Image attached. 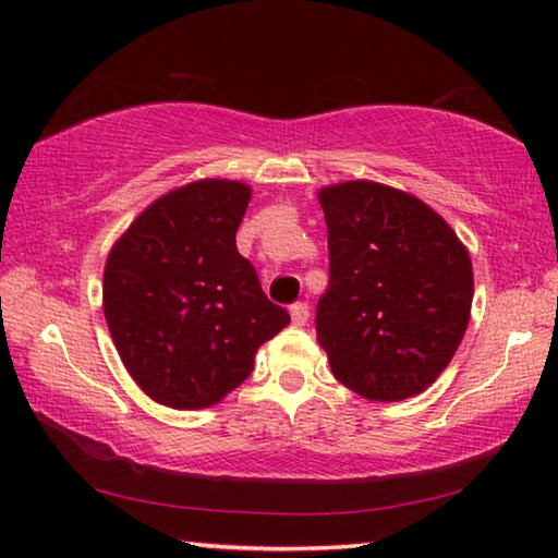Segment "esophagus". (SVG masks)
Returning a JSON list of instances; mask_svg holds the SVG:
<instances>
[{"label":"esophagus","mask_w":558,"mask_h":558,"mask_svg":"<svg viewBox=\"0 0 558 558\" xmlns=\"http://www.w3.org/2000/svg\"><path fill=\"white\" fill-rule=\"evenodd\" d=\"M290 317H292V325L302 327L310 319V307L307 302H295V305L290 307Z\"/></svg>","instance_id":"obj_1"}]
</instances>
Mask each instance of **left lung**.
Here are the masks:
<instances>
[{
  "label": "left lung",
  "instance_id": "8db88e82",
  "mask_svg": "<svg viewBox=\"0 0 558 558\" xmlns=\"http://www.w3.org/2000/svg\"><path fill=\"white\" fill-rule=\"evenodd\" d=\"M317 199L329 288L315 325L332 374L366 401L426 391L470 323L468 248L440 214L401 189L354 179L323 186Z\"/></svg>",
  "mask_w": 558,
  "mask_h": 558
}]
</instances>
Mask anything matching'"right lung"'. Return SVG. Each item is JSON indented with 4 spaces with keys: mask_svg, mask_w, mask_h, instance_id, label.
Here are the masks:
<instances>
[{
    "mask_svg": "<svg viewBox=\"0 0 558 558\" xmlns=\"http://www.w3.org/2000/svg\"><path fill=\"white\" fill-rule=\"evenodd\" d=\"M251 186L199 179L159 196L108 253L102 310L128 374L177 411L209 409L248 379L290 325L235 248Z\"/></svg>",
    "mask_w": 558,
    "mask_h": 558,
    "instance_id": "1",
    "label": "right lung"
}]
</instances>
